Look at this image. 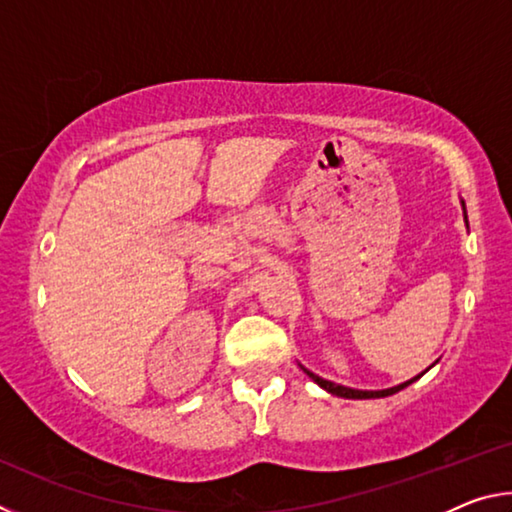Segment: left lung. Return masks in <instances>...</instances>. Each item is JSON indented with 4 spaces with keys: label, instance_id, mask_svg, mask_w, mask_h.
<instances>
[{
    "label": "left lung",
    "instance_id": "left-lung-1",
    "mask_svg": "<svg viewBox=\"0 0 512 512\" xmlns=\"http://www.w3.org/2000/svg\"><path fill=\"white\" fill-rule=\"evenodd\" d=\"M465 221H467V216H465ZM302 368V366H300ZM431 368V366H429ZM427 368V370H429ZM307 372V375L316 381V384L320 386V388H325L327 393H332V395H336V397H345V400H375V397H388V395H395L397 391H402V388H406L409 384H413L415 379H420L422 375H418V377H413V379H409V381H404V384H400V386H393V388H384V391H357V388H348V386H341V384H334V381H327V379H323V377H318V375H314V372L311 370H307V368H302Z\"/></svg>",
    "mask_w": 512,
    "mask_h": 512
}]
</instances>
